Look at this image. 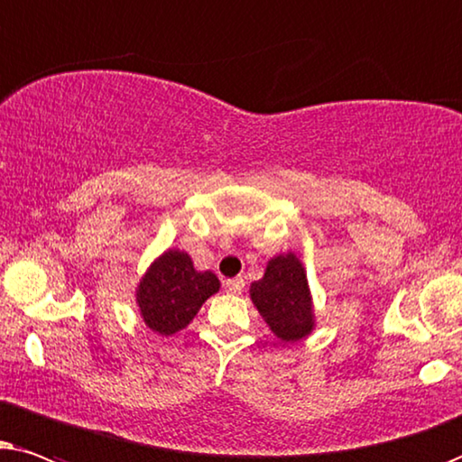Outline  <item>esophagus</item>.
Returning <instances> with one entry per match:
<instances>
[{
  "mask_svg": "<svg viewBox=\"0 0 462 462\" xmlns=\"http://www.w3.org/2000/svg\"><path fill=\"white\" fill-rule=\"evenodd\" d=\"M224 287H226L227 293H241L245 289V279H243V276H236V279H227L224 282Z\"/></svg>",
  "mask_w": 462,
  "mask_h": 462,
  "instance_id": "1",
  "label": "esophagus"
}]
</instances>
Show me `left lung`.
Instances as JSON below:
<instances>
[{"label": "left lung", "mask_w": 462, "mask_h": 462, "mask_svg": "<svg viewBox=\"0 0 462 462\" xmlns=\"http://www.w3.org/2000/svg\"><path fill=\"white\" fill-rule=\"evenodd\" d=\"M249 298L281 342H300L317 328L309 276L293 251L270 257L262 279L251 282Z\"/></svg>", "instance_id": "8db88e82"}]
</instances>
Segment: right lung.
I'll use <instances>...</instances> for the list:
<instances>
[{"mask_svg":"<svg viewBox=\"0 0 462 462\" xmlns=\"http://www.w3.org/2000/svg\"><path fill=\"white\" fill-rule=\"evenodd\" d=\"M219 287L217 276L211 270H196L186 251L167 249L139 279L134 300L145 328L158 336H173L194 321Z\"/></svg>","mask_w":462,"mask_h":462,"instance_id":"1","label":"right lung"}]
</instances>
